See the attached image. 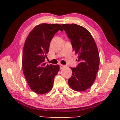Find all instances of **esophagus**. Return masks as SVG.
Masks as SVG:
<instances>
[{"label": "esophagus", "mask_w": 120, "mask_h": 120, "mask_svg": "<svg viewBox=\"0 0 120 120\" xmlns=\"http://www.w3.org/2000/svg\"><path fill=\"white\" fill-rule=\"evenodd\" d=\"M64 67H65V66L64 65H62V64H60V68L61 69H62L64 68Z\"/></svg>", "instance_id": "obj_1"}]
</instances>
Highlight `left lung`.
Segmentation results:
<instances>
[{
  "label": "left lung",
  "mask_w": 120,
  "mask_h": 120,
  "mask_svg": "<svg viewBox=\"0 0 120 120\" xmlns=\"http://www.w3.org/2000/svg\"><path fill=\"white\" fill-rule=\"evenodd\" d=\"M75 54L78 64L72 70L68 84L73 90L82 92L92 86L99 66V56L94 39L88 30L75 24H62Z\"/></svg>",
  "instance_id": "left-lung-1"
}]
</instances>
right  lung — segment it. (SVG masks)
I'll return each mask as SVG.
<instances>
[{
  "instance_id": "1",
  "label": "right lung",
  "mask_w": 120,
  "mask_h": 120,
  "mask_svg": "<svg viewBox=\"0 0 120 120\" xmlns=\"http://www.w3.org/2000/svg\"><path fill=\"white\" fill-rule=\"evenodd\" d=\"M59 30L64 31L60 24H40L25 40L22 57L23 74L30 88L38 94H45L52 89L54 77L59 70V65L44 62L51 41Z\"/></svg>"
}]
</instances>
